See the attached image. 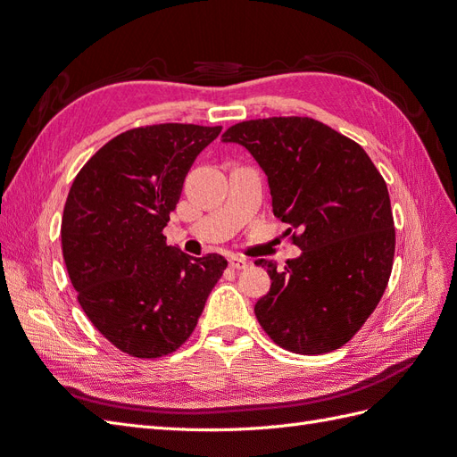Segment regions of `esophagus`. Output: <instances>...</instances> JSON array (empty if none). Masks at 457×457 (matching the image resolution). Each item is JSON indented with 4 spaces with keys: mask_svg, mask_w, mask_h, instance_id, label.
I'll return each mask as SVG.
<instances>
[{
    "mask_svg": "<svg viewBox=\"0 0 457 457\" xmlns=\"http://www.w3.org/2000/svg\"><path fill=\"white\" fill-rule=\"evenodd\" d=\"M228 265L232 267V269H247L250 267V262H247L245 259H242V257H237V255H232L230 259H228Z\"/></svg>",
    "mask_w": 457,
    "mask_h": 457,
    "instance_id": "esophagus-1",
    "label": "esophagus"
}]
</instances>
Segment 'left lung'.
Returning <instances> with one entry per match:
<instances>
[{
	"mask_svg": "<svg viewBox=\"0 0 457 457\" xmlns=\"http://www.w3.org/2000/svg\"><path fill=\"white\" fill-rule=\"evenodd\" d=\"M267 173L272 212L301 247L282 270L267 269L270 289L255 316L278 347L324 354L343 347L376 311L395 257L389 190L364 148L312 118L240 121L223 133Z\"/></svg>",
	"mask_w": 457,
	"mask_h": 457,
	"instance_id": "left-lung-1",
	"label": "left lung"
}]
</instances>
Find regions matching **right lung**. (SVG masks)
Wrapping results in <instances>:
<instances>
[{"mask_svg":"<svg viewBox=\"0 0 457 457\" xmlns=\"http://www.w3.org/2000/svg\"><path fill=\"white\" fill-rule=\"evenodd\" d=\"M220 126L158 123L123 131L76 175L61 223L62 257L93 326L135 358L177 351L195 331L227 259L190 257L163 227L185 177Z\"/></svg>","mask_w":457,"mask_h":457,"instance_id":"1","label":"right lung"}]
</instances>
